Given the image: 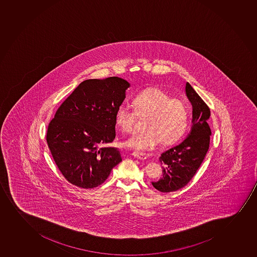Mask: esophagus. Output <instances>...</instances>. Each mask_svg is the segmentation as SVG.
I'll list each match as a JSON object with an SVG mask.
<instances>
[{"label": "esophagus", "instance_id": "obj_1", "mask_svg": "<svg viewBox=\"0 0 257 257\" xmlns=\"http://www.w3.org/2000/svg\"><path fill=\"white\" fill-rule=\"evenodd\" d=\"M133 155L134 157L139 159V160H146L147 159L146 155H144V154H142V153L137 152V151L133 152Z\"/></svg>", "mask_w": 257, "mask_h": 257}]
</instances>
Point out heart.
<instances>
[{"label":"heart","instance_id":"b5f03b06","mask_svg":"<svg viewBox=\"0 0 257 257\" xmlns=\"http://www.w3.org/2000/svg\"><path fill=\"white\" fill-rule=\"evenodd\" d=\"M133 109L122 103L115 111V123L124 133L134 130L138 118L147 117L144 132L135 133L124 145L140 152L150 151L160 143L169 145L177 142L188 124V109L182 100L171 98L160 89L151 88L138 94L132 101Z\"/></svg>","mask_w":257,"mask_h":257}]
</instances>
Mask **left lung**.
Listing matches in <instances>:
<instances>
[{"label": "left lung", "instance_id": "1", "mask_svg": "<svg viewBox=\"0 0 257 257\" xmlns=\"http://www.w3.org/2000/svg\"><path fill=\"white\" fill-rule=\"evenodd\" d=\"M186 95L193 107V119L188 137L160 157L163 165V177L152 185L157 190L170 193L185 187L195 175L207 154L211 136L207 120L210 110L189 83H186Z\"/></svg>", "mask_w": 257, "mask_h": 257}]
</instances>
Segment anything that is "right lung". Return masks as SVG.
Returning <instances> with one entry per match:
<instances>
[{"label":"right lung","instance_id":"right-lung-1","mask_svg":"<svg viewBox=\"0 0 257 257\" xmlns=\"http://www.w3.org/2000/svg\"><path fill=\"white\" fill-rule=\"evenodd\" d=\"M130 83L121 78L84 80L67 97L47 128L53 160L68 182L97 188L121 162L118 149L102 147L114 140L115 111Z\"/></svg>","mask_w":257,"mask_h":257}]
</instances>
